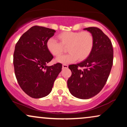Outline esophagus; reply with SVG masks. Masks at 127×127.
Returning <instances> with one entry per match:
<instances>
[{
    "mask_svg": "<svg viewBox=\"0 0 127 127\" xmlns=\"http://www.w3.org/2000/svg\"><path fill=\"white\" fill-rule=\"evenodd\" d=\"M62 67H63V68H68V65H67V64H63Z\"/></svg>",
    "mask_w": 127,
    "mask_h": 127,
    "instance_id": "34e87169",
    "label": "esophagus"
}]
</instances>
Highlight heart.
<instances>
[{"instance_id": "heart-1", "label": "heart", "mask_w": 127, "mask_h": 127, "mask_svg": "<svg viewBox=\"0 0 127 127\" xmlns=\"http://www.w3.org/2000/svg\"><path fill=\"white\" fill-rule=\"evenodd\" d=\"M60 42L52 37L46 41V48L53 56L58 57L63 53V47H67V54L59 57L55 62L62 64H69L83 61L88 57L94 46V37L90 32H64L58 34Z\"/></svg>"}]
</instances>
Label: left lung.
Returning <instances> with one entry per match:
<instances>
[{
	"instance_id": "8db88e82",
	"label": "left lung",
	"mask_w": 127,
	"mask_h": 127,
	"mask_svg": "<svg viewBox=\"0 0 127 127\" xmlns=\"http://www.w3.org/2000/svg\"><path fill=\"white\" fill-rule=\"evenodd\" d=\"M84 30L93 34L94 46L87 59L68 66L72 75L67 87L74 97L88 99L100 93L107 82L113 65V49L110 40L100 29L91 27ZM81 67L84 69L82 71Z\"/></svg>"
}]
</instances>
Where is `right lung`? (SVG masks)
<instances>
[{
	"label": "right lung",
	"mask_w": 127,
	"mask_h": 127,
	"mask_svg": "<svg viewBox=\"0 0 127 127\" xmlns=\"http://www.w3.org/2000/svg\"><path fill=\"white\" fill-rule=\"evenodd\" d=\"M55 30L35 26L25 32L15 45L14 53L15 75L22 90L34 98L48 95L62 64L47 66L53 55L46 48V41L54 35Z\"/></svg>",
	"instance_id": "1"
}]
</instances>
